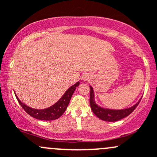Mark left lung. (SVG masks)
<instances>
[{"label": "left lung", "instance_id": "1", "mask_svg": "<svg viewBox=\"0 0 157 157\" xmlns=\"http://www.w3.org/2000/svg\"><path fill=\"white\" fill-rule=\"evenodd\" d=\"M139 101L137 104L134 106L131 107L129 109H122V110H112V109H102L101 107L98 106L94 101V95H93V88L90 86V104L91 107L92 111L93 113L99 118L100 119L103 120L105 121H117L118 120H121L122 118H125L130 114L132 113L133 111L134 110L137 106L138 105Z\"/></svg>", "mask_w": 157, "mask_h": 157}]
</instances>
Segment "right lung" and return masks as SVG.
<instances>
[{
    "label": "right lung",
    "instance_id": "1",
    "mask_svg": "<svg viewBox=\"0 0 157 157\" xmlns=\"http://www.w3.org/2000/svg\"><path fill=\"white\" fill-rule=\"evenodd\" d=\"M79 84H80V82H77V83L71 86L65 92V93L63 95L62 97L55 105H52V106L49 107L48 109H42V110H40V109L38 110V109L30 108V107L25 105L24 103H23L18 99L17 96H16V97H17V100H18L19 103L21 105L22 108L24 109L30 116L33 117V118H36V119L44 120V121H52V120H55L57 118H60L64 114L67 105H68L70 100H71V96H72L74 90H76L77 86H79Z\"/></svg>",
    "mask_w": 157,
    "mask_h": 157
}]
</instances>
